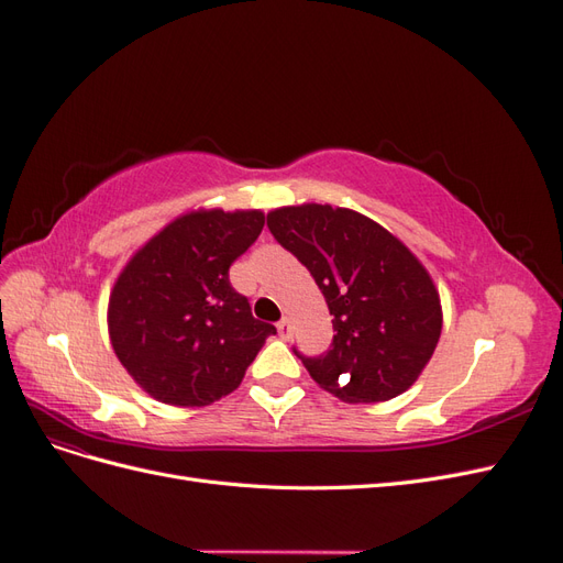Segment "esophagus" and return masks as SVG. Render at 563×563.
I'll use <instances>...</instances> for the list:
<instances>
[{
  "label": "esophagus",
  "instance_id": "obj_1",
  "mask_svg": "<svg viewBox=\"0 0 563 563\" xmlns=\"http://www.w3.org/2000/svg\"><path fill=\"white\" fill-rule=\"evenodd\" d=\"M277 331H279V335L284 338V340H288V338H291V333H294V327H291V321H288L286 317L277 323Z\"/></svg>",
  "mask_w": 563,
  "mask_h": 563
}]
</instances>
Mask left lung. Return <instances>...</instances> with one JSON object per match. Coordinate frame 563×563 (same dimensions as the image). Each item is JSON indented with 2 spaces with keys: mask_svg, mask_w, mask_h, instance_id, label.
I'll use <instances>...</instances> for the list:
<instances>
[{
  "mask_svg": "<svg viewBox=\"0 0 563 563\" xmlns=\"http://www.w3.org/2000/svg\"><path fill=\"white\" fill-rule=\"evenodd\" d=\"M275 240L310 269L333 314V343L300 356L319 387L347 404L399 397L432 360L441 300L430 272L376 220L331 203L267 213Z\"/></svg>",
  "mask_w": 563,
  "mask_h": 563,
  "instance_id": "1",
  "label": "left lung"
}]
</instances>
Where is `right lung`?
<instances>
[{
	"mask_svg": "<svg viewBox=\"0 0 563 563\" xmlns=\"http://www.w3.org/2000/svg\"><path fill=\"white\" fill-rule=\"evenodd\" d=\"M258 209H195L147 240L119 272L108 302L110 343L152 399L207 406L240 387L275 335L230 284V265L258 240Z\"/></svg>",
	"mask_w": 563,
	"mask_h": 563,
	"instance_id": "obj_1",
	"label": "right lung"
}]
</instances>
